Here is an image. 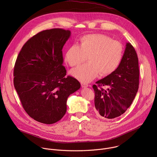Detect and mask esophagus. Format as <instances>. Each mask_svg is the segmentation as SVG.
<instances>
[{"instance_id":"1","label":"esophagus","mask_w":157,"mask_h":157,"mask_svg":"<svg viewBox=\"0 0 157 157\" xmlns=\"http://www.w3.org/2000/svg\"><path fill=\"white\" fill-rule=\"evenodd\" d=\"M81 84L82 87H88V84H86V83L81 82Z\"/></svg>"}]
</instances>
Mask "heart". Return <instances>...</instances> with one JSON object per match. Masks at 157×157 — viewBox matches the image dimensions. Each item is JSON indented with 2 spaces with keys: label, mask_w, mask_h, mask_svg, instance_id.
Segmentation results:
<instances>
[{
  "label": "heart",
  "mask_w": 157,
  "mask_h": 157,
  "mask_svg": "<svg viewBox=\"0 0 157 157\" xmlns=\"http://www.w3.org/2000/svg\"><path fill=\"white\" fill-rule=\"evenodd\" d=\"M124 54L122 44L103 34H90L82 36L79 45L73 44L67 50L65 60L70 66L88 62L71 71L75 78L82 82H90L98 75L107 76L116 70Z\"/></svg>",
  "instance_id": "b5f03b06"
}]
</instances>
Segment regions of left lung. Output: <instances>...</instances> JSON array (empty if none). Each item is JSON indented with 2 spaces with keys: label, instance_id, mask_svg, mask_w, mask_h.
I'll use <instances>...</instances> for the list:
<instances>
[{
  "label": "left lung",
  "instance_id": "8db88e82",
  "mask_svg": "<svg viewBox=\"0 0 157 157\" xmlns=\"http://www.w3.org/2000/svg\"><path fill=\"white\" fill-rule=\"evenodd\" d=\"M93 87L97 115L111 119L123 114L132 104L139 85V59L135 48L127 43L122 59L115 71L98 81ZM107 85L104 90L101 87Z\"/></svg>",
  "mask_w": 157,
  "mask_h": 157
}]
</instances>
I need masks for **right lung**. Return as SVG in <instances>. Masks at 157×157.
Masks as SVG:
<instances>
[{
  "label": "right lung",
  "mask_w": 157,
  "mask_h": 157,
  "mask_svg": "<svg viewBox=\"0 0 157 157\" xmlns=\"http://www.w3.org/2000/svg\"><path fill=\"white\" fill-rule=\"evenodd\" d=\"M70 30L41 31L22 47L15 61L13 84L21 105L34 120L52 124L63 118L69 96L80 88L75 78L66 76L62 49Z\"/></svg>",
  "instance_id": "obj_1"
}]
</instances>
